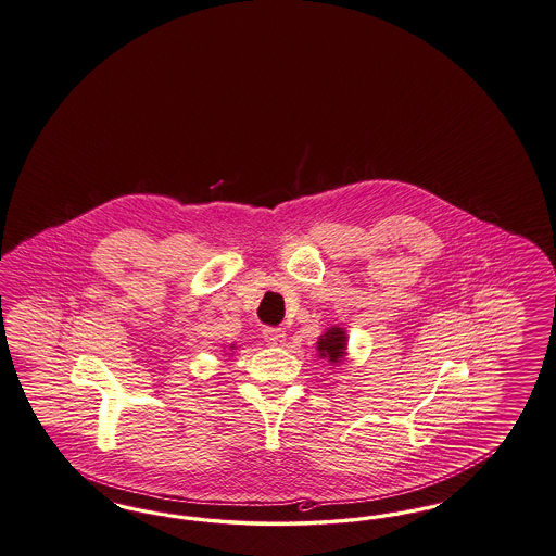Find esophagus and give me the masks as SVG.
Returning <instances> with one entry per match:
<instances>
[{"instance_id":"1","label":"esophagus","mask_w":556,"mask_h":556,"mask_svg":"<svg viewBox=\"0 0 556 556\" xmlns=\"http://www.w3.org/2000/svg\"><path fill=\"white\" fill-rule=\"evenodd\" d=\"M263 337H265V341L270 343V345H281L286 341V331L279 329V327H265L263 329Z\"/></svg>"}]
</instances>
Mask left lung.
I'll use <instances>...</instances> for the list:
<instances>
[{
    "mask_svg": "<svg viewBox=\"0 0 556 556\" xmlns=\"http://www.w3.org/2000/svg\"><path fill=\"white\" fill-rule=\"evenodd\" d=\"M345 341H348L345 331L334 327L318 339V352H320V356L327 357L329 362H339L341 357L345 356V345H348Z\"/></svg>",
    "mask_w": 556,
    "mask_h": 556,
    "instance_id": "1",
    "label": "left lung"
}]
</instances>
